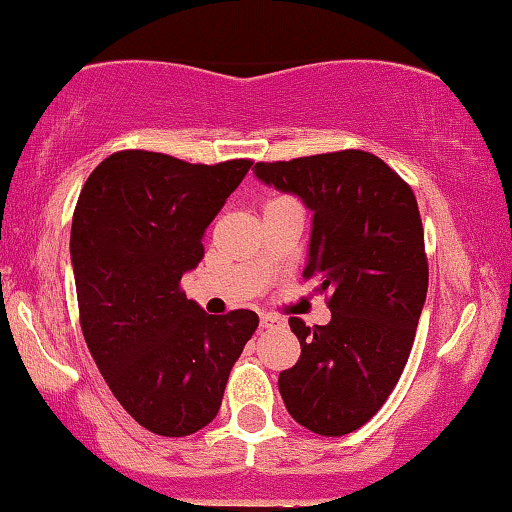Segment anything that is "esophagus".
<instances>
[{
  "label": "esophagus",
  "instance_id": "esophagus-1",
  "mask_svg": "<svg viewBox=\"0 0 512 512\" xmlns=\"http://www.w3.org/2000/svg\"><path fill=\"white\" fill-rule=\"evenodd\" d=\"M276 326H283V320L276 315H263L261 317V329H276Z\"/></svg>",
  "mask_w": 512,
  "mask_h": 512
}]
</instances>
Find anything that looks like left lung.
Masks as SVG:
<instances>
[{"instance_id":"obj_1","label":"left lung","mask_w":512,"mask_h":512,"mask_svg":"<svg viewBox=\"0 0 512 512\" xmlns=\"http://www.w3.org/2000/svg\"><path fill=\"white\" fill-rule=\"evenodd\" d=\"M254 172L315 213L304 279L329 292L331 322L290 317L301 356L279 374V392L295 422L340 438L379 413L413 347L429 288L415 192L363 149L261 161Z\"/></svg>"}]
</instances>
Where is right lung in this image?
<instances>
[{
	"label": "right lung",
	"mask_w": 512,
	"mask_h": 512,
	"mask_svg": "<svg viewBox=\"0 0 512 512\" xmlns=\"http://www.w3.org/2000/svg\"><path fill=\"white\" fill-rule=\"evenodd\" d=\"M254 161L204 165L124 149L99 163L72 215L70 256L83 338L140 426L183 438L215 420L254 311L208 315L181 276L204 258L206 226Z\"/></svg>",
	"instance_id": "add662e5"
}]
</instances>
